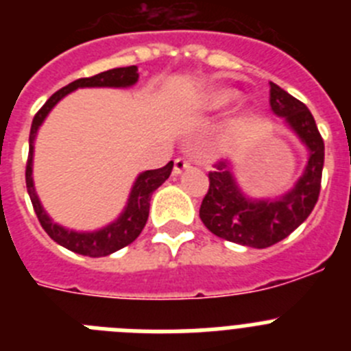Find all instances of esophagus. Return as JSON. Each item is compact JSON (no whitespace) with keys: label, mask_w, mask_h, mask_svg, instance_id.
Segmentation results:
<instances>
[{"label":"esophagus","mask_w":351,"mask_h":351,"mask_svg":"<svg viewBox=\"0 0 351 351\" xmlns=\"http://www.w3.org/2000/svg\"><path fill=\"white\" fill-rule=\"evenodd\" d=\"M190 167V161L186 160V158H176V161H173V176H179V173L184 172L186 169Z\"/></svg>","instance_id":"1"}]
</instances>
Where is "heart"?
<instances>
[{"label":"heart","mask_w":351,"mask_h":351,"mask_svg":"<svg viewBox=\"0 0 351 351\" xmlns=\"http://www.w3.org/2000/svg\"><path fill=\"white\" fill-rule=\"evenodd\" d=\"M237 98V93L234 89L226 88H213L206 91L198 101V107L204 110H219V108L230 105Z\"/></svg>","instance_id":"obj_1"}]
</instances>
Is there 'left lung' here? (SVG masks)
I'll return each mask as SVG.
<instances>
[{"label": "left lung", "mask_w": 351, "mask_h": 351, "mask_svg": "<svg viewBox=\"0 0 351 351\" xmlns=\"http://www.w3.org/2000/svg\"><path fill=\"white\" fill-rule=\"evenodd\" d=\"M271 108L283 117L308 151V163L293 188L276 198H251L241 190L230 160H221L209 172V191L200 206V219L214 235L263 250L280 243L306 221L318 195L324 170V138L309 108L271 82Z\"/></svg>", "instance_id": "obj_1"}]
</instances>
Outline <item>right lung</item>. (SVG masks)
Wrapping results in <instances>:
<instances>
[{
    "instance_id": "1",
    "label": "right lung",
    "mask_w": 351,
    "mask_h": 351,
    "mask_svg": "<svg viewBox=\"0 0 351 351\" xmlns=\"http://www.w3.org/2000/svg\"><path fill=\"white\" fill-rule=\"evenodd\" d=\"M137 71V66L112 68V70L101 71L98 75L88 77V79L73 80L68 86L61 88L60 91H56L45 101V105L36 112L35 119H33V125H31L29 154H27L26 165V188L27 193H29L31 204H33V209H35L36 216H38L40 225L43 226V230L47 232L49 237L52 241H56L60 246L66 247V250L73 251V253H79V255L98 258V256H107L110 253H114V251L132 244L141 235L142 228H144L145 221H147L151 195L169 179L170 172H172L173 161H169L161 169L145 170V172L138 173L137 179H135V182L132 186V191H130L128 202H126L125 209H123V213L112 223H108V225H105L104 228H98V230L77 232L70 230V228L60 225V223L52 221L47 210L43 209L38 195H36L35 182H33L35 138L38 135V130L42 126V123L49 116V112L63 100L64 96L70 95L71 91H75V89L80 88H132L138 80Z\"/></svg>"
}]
</instances>
